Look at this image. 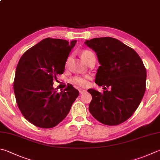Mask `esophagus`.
Wrapping results in <instances>:
<instances>
[{"label":"esophagus","mask_w":160,"mask_h":160,"mask_svg":"<svg viewBox=\"0 0 160 160\" xmlns=\"http://www.w3.org/2000/svg\"><path fill=\"white\" fill-rule=\"evenodd\" d=\"M86 91H87V90L86 89H80L79 90V92H80L81 95H82V94H83V93H85Z\"/></svg>","instance_id":"obj_1"}]
</instances>
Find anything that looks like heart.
<instances>
[{
	"mask_svg": "<svg viewBox=\"0 0 160 160\" xmlns=\"http://www.w3.org/2000/svg\"><path fill=\"white\" fill-rule=\"evenodd\" d=\"M92 52L90 50H83L82 52H81V57L84 60L85 59L88 55L89 54L92 53ZM70 56L68 57V58L66 61V63H68V61H70ZM90 79V77L89 76H77L74 77L72 79V82L74 83V84H77L78 86H86L88 84V81Z\"/></svg>",
	"mask_w": 160,
	"mask_h": 160,
	"instance_id": "1",
	"label": "heart"
}]
</instances>
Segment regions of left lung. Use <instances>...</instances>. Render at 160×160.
Instances as JSON below:
<instances>
[{
	"mask_svg": "<svg viewBox=\"0 0 160 160\" xmlns=\"http://www.w3.org/2000/svg\"><path fill=\"white\" fill-rule=\"evenodd\" d=\"M85 44L97 53L100 64L95 83L106 90L102 93L88 90L92 95L90 113L102 124L119 125L133 115L142 100L146 91L145 66L133 49L117 39L98 38Z\"/></svg>",
	"mask_w": 160,
	"mask_h": 160,
	"instance_id": "left-lung-1",
	"label": "left lung"
}]
</instances>
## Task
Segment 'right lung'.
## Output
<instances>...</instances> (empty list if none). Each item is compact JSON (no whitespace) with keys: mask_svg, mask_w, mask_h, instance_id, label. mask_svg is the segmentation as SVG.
<instances>
[{"mask_svg":"<svg viewBox=\"0 0 160 160\" xmlns=\"http://www.w3.org/2000/svg\"><path fill=\"white\" fill-rule=\"evenodd\" d=\"M77 40L48 38L30 48L21 57L14 80L17 103L24 118L41 128L55 127L67 116L79 90L71 84L61 92L53 88L62 74Z\"/></svg>","mask_w":160,"mask_h":160,"instance_id":"right-lung-1","label":"right lung"}]
</instances>
